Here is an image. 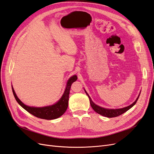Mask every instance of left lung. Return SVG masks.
Instances as JSON below:
<instances>
[{
  "label": "left lung",
  "instance_id": "8db88e82",
  "mask_svg": "<svg viewBox=\"0 0 154 154\" xmlns=\"http://www.w3.org/2000/svg\"><path fill=\"white\" fill-rule=\"evenodd\" d=\"M85 90V89H84ZM85 92H86V95L88 96V98H89V100H90V105H91L92 108L94 109V111L96 112L97 113L100 114V115L105 116V117H107V118H113V117H116L120 116L122 114L125 112L126 111H128L129 109H131L133 105H135V103H137V101L139 99V96H140V94L138 96L137 98L136 99V100L133 102L132 104H131L130 105L128 106V107H125L124 108H121V109H107V108H103V107H101L99 105H97L96 104H95L92 101L91 97H90V96L88 95V94L86 92V90H85Z\"/></svg>",
  "mask_w": 154,
  "mask_h": 154
}]
</instances>
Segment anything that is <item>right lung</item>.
Listing matches in <instances>:
<instances>
[{
	"label": "right lung",
	"instance_id": "1",
	"mask_svg": "<svg viewBox=\"0 0 154 154\" xmlns=\"http://www.w3.org/2000/svg\"><path fill=\"white\" fill-rule=\"evenodd\" d=\"M77 79V77L75 75L69 77L68 81H67V84L66 86V89L63 95L60 97L57 103L52 105L46 106V107H30V106L26 105L19 99L15 94L14 89L11 85L12 92L16 100L17 103L20 105L21 107L25 109L27 112L30 113L31 115L34 116L42 118L45 120H53L61 116L67 110L68 107V100H69V94L70 91V88L73 82Z\"/></svg>",
	"mask_w": 154,
	"mask_h": 154
}]
</instances>
